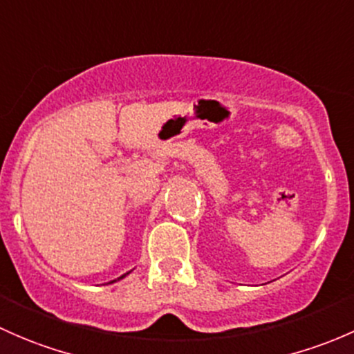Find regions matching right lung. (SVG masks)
Masks as SVG:
<instances>
[{"label": "right lung", "instance_id": "right-lung-1", "mask_svg": "<svg viewBox=\"0 0 354 354\" xmlns=\"http://www.w3.org/2000/svg\"><path fill=\"white\" fill-rule=\"evenodd\" d=\"M121 278H124V276H121Z\"/></svg>", "mask_w": 354, "mask_h": 354}]
</instances>
